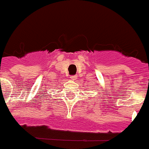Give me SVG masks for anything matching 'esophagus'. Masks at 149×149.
<instances>
[{
    "mask_svg": "<svg viewBox=\"0 0 149 149\" xmlns=\"http://www.w3.org/2000/svg\"><path fill=\"white\" fill-rule=\"evenodd\" d=\"M70 78L72 80H76V79H77V76H71Z\"/></svg>",
    "mask_w": 149,
    "mask_h": 149,
    "instance_id": "esophagus-1",
    "label": "esophagus"
}]
</instances>
